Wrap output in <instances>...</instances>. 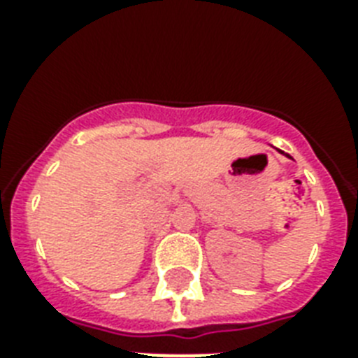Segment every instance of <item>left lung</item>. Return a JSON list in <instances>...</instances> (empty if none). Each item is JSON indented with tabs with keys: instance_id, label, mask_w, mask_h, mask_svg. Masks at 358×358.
I'll use <instances>...</instances> for the list:
<instances>
[{
	"instance_id": "8db88e82",
	"label": "left lung",
	"mask_w": 358,
	"mask_h": 358,
	"mask_svg": "<svg viewBox=\"0 0 358 358\" xmlns=\"http://www.w3.org/2000/svg\"><path fill=\"white\" fill-rule=\"evenodd\" d=\"M288 157H289V156H288Z\"/></svg>"
}]
</instances>
